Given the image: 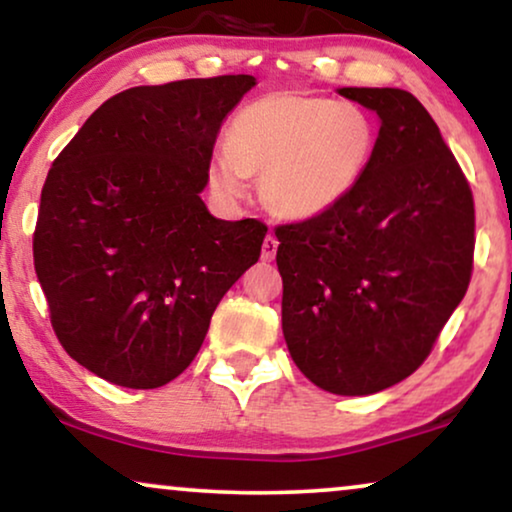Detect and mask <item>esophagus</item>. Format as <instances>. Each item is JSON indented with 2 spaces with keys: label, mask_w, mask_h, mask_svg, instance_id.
I'll return each mask as SVG.
<instances>
[{
  "label": "esophagus",
  "mask_w": 512,
  "mask_h": 512,
  "mask_svg": "<svg viewBox=\"0 0 512 512\" xmlns=\"http://www.w3.org/2000/svg\"><path fill=\"white\" fill-rule=\"evenodd\" d=\"M276 250H278V238L269 234L267 238H264V243H262V260H264V262L274 260Z\"/></svg>",
  "instance_id": "obj_1"
}]
</instances>
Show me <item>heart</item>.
<instances>
[{
  "mask_svg": "<svg viewBox=\"0 0 512 512\" xmlns=\"http://www.w3.org/2000/svg\"><path fill=\"white\" fill-rule=\"evenodd\" d=\"M378 148V129L357 103L274 92L234 115L212 155V184L238 198L248 174L274 215L307 222L340 208L359 189Z\"/></svg>",
  "mask_w": 512,
  "mask_h": 512,
  "instance_id": "b5f03b06",
  "label": "heart"
}]
</instances>
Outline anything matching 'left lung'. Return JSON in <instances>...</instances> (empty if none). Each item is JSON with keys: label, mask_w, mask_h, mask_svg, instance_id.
I'll list each match as a JSON object with an SVG mask.
<instances>
[{"label": "left lung", "mask_w": 512, "mask_h": 512, "mask_svg": "<svg viewBox=\"0 0 512 512\" xmlns=\"http://www.w3.org/2000/svg\"><path fill=\"white\" fill-rule=\"evenodd\" d=\"M338 94L378 115V148L340 208L276 226V264L295 366L321 390L364 397L409 378L461 304L475 205L416 96L392 87Z\"/></svg>", "instance_id": "left-lung-1"}]
</instances>
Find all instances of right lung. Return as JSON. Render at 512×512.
<instances>
[{"instance_id": "obj_1", "label": "right lung", "mask_w": 512, "mask_h": 512, "mask_svg": "<svg viewBox=\"0 0 512 512\" xmlns=\"http://www.w3.org/2000/svg\"><path fill=\"white\" fill-rule=\"evenodd\" d=\"M252 75L132 87L101 103L47 174L32 257L56 338L132 390L191 364L267 226L210 215L217 132Z\"/></svg>"}]
</instances>
